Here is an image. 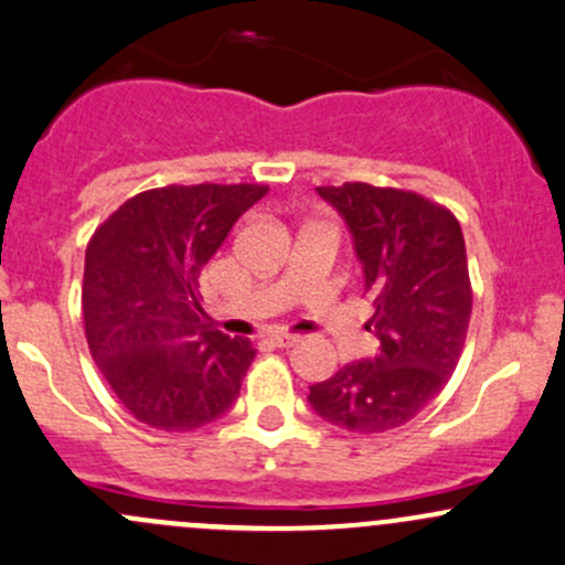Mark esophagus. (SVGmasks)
Wrapping results in <instances>:
<instances>
[{
	"mask_svg": "<svg viewBox=\"0 0 565 565\" xmlns=\"http://www.w3.org/2000/svg\"><path fill=\"white\" fill-rule=\"evenodd\" d=\"M267 341H270L273 347H278V349H289V347H295V343H298L300 338L292 335V332H273V335L267 338Z\"/></svg>",
	"mask_w": 565,
	"mask_h": 565,
	"instance_id": "1",
	"label": "esophagus"
}]
</instances>
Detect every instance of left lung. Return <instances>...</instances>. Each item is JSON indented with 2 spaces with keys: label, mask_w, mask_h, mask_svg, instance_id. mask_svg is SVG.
<instances>
[{
  "label": "left lung",
  "mask_w": 565,
  "mask_h": 565,
  "mask_svg": "<svg viewBox=\"0 0 565 565\" xmlns=\"http://www.w3.org/2000/svg\"><path fill=\"white\" fill-rule=\"evenodd\" d=\"M354 237L382 341L373 360L343 365L311 387L308 403L330 425L384 433L406 425L444 390L471 322L462 230L444 205L371 183L319 186Z\"/></svg>",
  "instance_id": "left-lung-1"
}]
</instances>
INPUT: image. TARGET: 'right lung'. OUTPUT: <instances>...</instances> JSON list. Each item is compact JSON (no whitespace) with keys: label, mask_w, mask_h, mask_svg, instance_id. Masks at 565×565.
<instances>
[{"label":"right lung","mask_w":565,"mask_h":565,"mask_svg":"<svg viewBox=\"0 0 565 565\" xmlns=\"http://www.w3.org/2000/svg\"><path fill=\"white\" fill-rule=\"evenodd\" d=\"M259 183H198L135 194L86 246L88 352L129 414L168 433L198 430L235 403L257 349L207 322L200 270Z\"/></svg>","instance_id":"right-lung-1"}]
</instances>
